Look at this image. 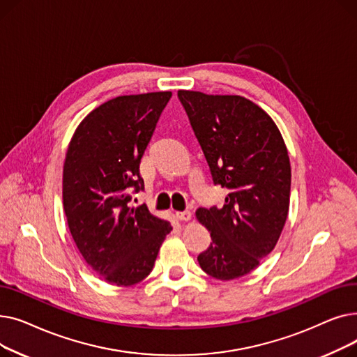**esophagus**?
I'll use <instances>...</instances> for the list:
<instances>
[{
	"instance_id": "34e87169",
	"label": "esophagus",
	"mask_w": 357,
	"mask_h": 357,
	"mask_svg": "<svg viewBox=\"0 0 357 357\" xmlns=\"http://www.w3.org/2000/svg\"><path fill=\"white\" fill-rule=\"evenodd\" d=\"M175 215H176V218H178L179 221H188V220H191L192 213L188 211V210H186V211H176Z\"/></svg>"
}]
</instances>
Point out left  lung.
Wrapping results in <instances>:
<instances>
[{
	"label": "left lung",
	"instance_id": "1",
	"mask_svg": "<svg viewBox=\"0 0 357 357\" xmlns=\"http://www.w3.org/2000/svg\"><path fill=\"white\" fill-rule=\"evenodd\" d=\"M215 185L229 195L222 208H198L213 243L201 269L231 280L256 269L279 240L289 210L291 163L266 111L240 96L178 91Z\"/></svg>",
	"mask_w": 357,
	"mask_h": 357
}]
</instances>
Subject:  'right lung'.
<instances>
[{
	"label": "right lung",
	"mask_w": 357,
	"mask_h": 357,
	"mask_svg": "<svg viewBox=\"0 0 357 357\" xmlns=\"http://www.w3.org/2000/svg\"><path fill=\"white\" fill-rule=\"evenodd\" d=\"M171 91L112 98L81 121L63 165V208L88 266L117 287L139 284L153 269L171 222L130 207L144 190L140 160Z\"/></svg>",
	"instance_id": "1"
}]
</instances>
